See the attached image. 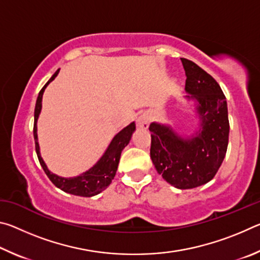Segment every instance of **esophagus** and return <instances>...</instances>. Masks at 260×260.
<instances>
[{"instance_id": "34e87169", "label": "esophagus", "mask_w": 260, "mask_h": 260, "mask_svg": "<svg viewBox=\"0 0 260 260\" xmlns=\"http://www.w3.org/2000/svg\"><path fill=\"white\" fill-rule=\"evenodd\" d=\"M149 124H150V114L148 112H144L142 114H140L136 119V125H138L140 128L147 129L149 127Z\"/></svg>"}]
</instances>
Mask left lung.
Here are the masks:
<instances>
[{"label":"left lung","mask_w":260,"mask_h":260,"mask_svg":"<svg viewBox=\"0 0 260 260\" xmlns=\"http://www.w3.org/2000/svg\"><path fill=\"white\" fill-rule=\"evenodd\" d=\"M187 101L195 102L199 127L182 136L172 126L153 121L150 157L157 172L178 189L208 183L226 156L230 121L226 98L218 82L193 61L181 58Z\"/></svg>","instance_id":"8db88e82"}]
</instances>
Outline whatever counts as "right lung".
I'll use <instances>...</instances> for the list:
<instances>
[{"label": "right lung", "mask_w": 260, "mask_h": 260, "mask_svg": "<svg viewBox=\"0 0 260 260\" xmlns=\"http://www.w3.org/2000/svg\"><path fill=\"white\" fill-rule=\"evenodd\" d=\"M58 72L59 70H57L54 73V76H52L49 80H48L46 85L43 86L40 93H39L37 104H35L33 128L35 150H37L39 161H40L43 171H45L47 177L50 179V181L54 183L57 188L76 196L91 197L102 192L104 189H107L109 187V184L112 182V180L114 179V175H116V172L118 170V164H119L121 151L124 150V148L129 143L132 135H133L135 131V122H131L128 126H126L125 128H122L119 132V133H117L113 136V139L111 140V142H110L107 150L104 151L102 157H101L89 170H87L86 172H83L80 175H77V177L73 178H63L52 173L51 171L48 169V166L46 165L45 160L42 159L40 153V146H39L38 141V119L42 109L43 93H45L47 86L57 77Z\"/></svg>", "instance_id": "obj_1"}]
</instances>
